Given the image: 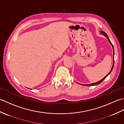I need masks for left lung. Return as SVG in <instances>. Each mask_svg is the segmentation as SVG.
Wrapping results in <instances>:
<instances>
[{"mask_svg":"<svg viewBox=\"0 0 124 124\" xmlns=\"http://www.w3.org/2000/svg\"><path fill=\"white\" fill-rule=\"evenodd\" d=\"M101 34H102V35H104V36L107 38V39H108V41H109V42H110V43L111 44V45H112V47H113V65H112V69H111V70H110V72L108 73V74L106 75V76L103 78V79H102V80H100V81H98V82H96V83H92V84H89V85H89V86H90V85H99L100 83H101V82H102L103 80H104L106 78H107L108 75H109L110 73H111V72H112V70H113V66H114V49H113V45H112V44L111 43V41H110V39H108V35H107V34L105 33V32H104V31H101Z\"/></svg>","mask_w":124,"mask_h":124,"instance_id":"left-lung-1","label":"left lung"}]
</instances>
